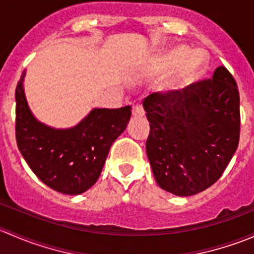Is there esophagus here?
Returning <instances> with one entry per match:
<instances>
[{
  "instance_id": "obj_1",
  "label": "esophagus",
  "mask_w": 254,
  "mask_h": 254,
  "mask_svg": "<svg viewBox=\"0 0 254 254\" xmlns=\"http://www.w3.org/2000/svg\"><path fill=\"white\" fill-rule=\"evenodd\" d=\"M143 114H145V112H143V108H142L141 104H135V106L132 107V117L141 118V117H143Z\"/></svg>"
}]
</instances>
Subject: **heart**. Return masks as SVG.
Listing matches in <instances>:
<instances>
[{
  "label": "heart",
  "instance_id": "obj_1",
  "mask_svg": "<svg viewBox=\"0 0 254 254\" xmlns=\"http://www.w3.org/2000/svg\"><path fill=\"white\" fill-rule=\"evenodd\" d=\"M209 56L204 50H189L187 47L170 48L162 54L158 67L162 71H171L177 67L175 75L168 83L172 91H183L198 81L205 72Z\"/></svg>",
  "mask_w": 254,
  "mask_h": 254
}]
</instances>
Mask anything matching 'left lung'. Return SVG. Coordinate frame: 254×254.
<instances>
[{
  "label": "left lung",
  "instance_id": "left-lung-1",
  "mask_svg": "<svg viewBox=\"0 0 254 254\" xmlns=\"http://www.w3.org/2000/svg\"><path fill=\"white\" fill-rule=\"evenodd\" d=\"M150 123L146 153L158 186L178 196L211 187L240 141V93L225 66L183 91L143 99Z\"/></svg>",
  "mask_w": 254,
  "mask_h": 254
}]
</instances>
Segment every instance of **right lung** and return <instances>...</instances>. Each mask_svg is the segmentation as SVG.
Returning a JSON list of instances; mask_svg holds the SVG:
<instances>
[{
  "label": "right lung",
  "instance_id": "right-lung-1",
  "mask_svg": "<svg viewBox=\"0 0 254 254\" xmlns=\"http://www.w3.org/2000/svg\"><path fill=\"white\" fill-rule=\"evenodd\" d=\"M16 87V140L35 176L54 190L78 195L88 190L103 170L109 150L127 129L131 107L94 108L70 129L40 123L28 107L23 79Z\"/></svg>",
  "mask_w": 254,
  "mask_h": 254
}]
</instances>
